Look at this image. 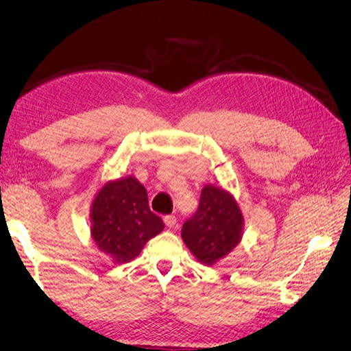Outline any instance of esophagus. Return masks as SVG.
<instances>
[{
    "label": "esophagus",
    "mask_w": 351,
    "mask_h": 351,
    "mask_svg": "<svg viewBox=\"0 0 351 351\" xmlns=\"http://www.w3.org/2000/svg\"><path fill=\"white\" fill-rule=\"evenodd\" d=\"M164 222L168 228H174L177 226V218L174 215H167L164 217Z\"/></svg>",
    "instance_id": "34e87169"
}]
</instances>
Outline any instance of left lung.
Returning a JSON list of instances; mask_svg holds the SVG:
<instances>
[{"instance_id": "1", "label": "left lung", "mask_w": 351, "mask_h": 351, "mask_svg": "<svg viewBox=\"0 0 351 351\" xmlns=\"http://www.w3.org/2000/svg\"><path fill=\"white\" fill-rule=\"evenodd\" d=\"M243 222L232 195L208 184L202 189L195 215L183 224L182 239L199 262L212 267L240 243Z\"/></svg>"}]
</instances>
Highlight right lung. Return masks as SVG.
<instances>
[{
  "mask_svg": "<svg viewBox=\"0 0 351 351\" xmlns=\"http://www.w3.org/2000/svg\"><path fill=\"white\" fill-rule=\"evenodd\" d=\"M90 234L114 263H127L139 254L164 222L149 209L146 189L133 176L114 180L95 196Z\"/></svg>",
  "mask_w": 351,
  "mask_h": 351,
  "instance_id": "add662e5",
  "label": "right lung"
}]
</instances>
